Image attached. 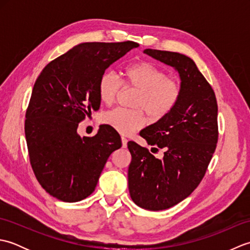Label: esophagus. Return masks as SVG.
<instances>
[{
  "mask_svg": "<svg viewBox=\"0 0 250 250\" xmlns=\"http://www.w3.org/2000/svg\"><path fill=\"white\" fill-rule=\"evenodd\" d=\"M121 143H122V147L124 148H126V146H128V140H126L125 136L121 137Z\"/></svg>",
  "mask_w": 250,
  "mask_h": 250,
  "instance_id": "34e87169",
  "label": "esophagus"
}]
</instances>
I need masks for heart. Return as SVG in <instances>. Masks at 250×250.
I'll return each instance as SVG.
<instances>
[{
    "mask_svg": "<svg viewBox=\"0 0 250 250\" xmlns=\"http://www.w3.org/2000/svg\"><path fill=\"white\" fill-rule=\"evenodd\" d=\"M122 82L114 73L104 72L98 81V95L101 102L110 105L122 89L137 90L133 101L134 109L115 108L103 115V122L121 134H131L145 124V109L152 120H160L176 107L182 87L177 81L167 77V73L150 62L131 63L122 71ZM143 109L142 110L141 108Z\"/></svg>",
    "mask_w": 250,
    "mask_h": 250,
    "instance_id": "obj_1",
    "label": "heart"
}]
</instances>
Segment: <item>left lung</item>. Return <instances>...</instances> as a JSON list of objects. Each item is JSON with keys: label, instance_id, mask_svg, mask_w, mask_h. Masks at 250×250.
Listing matches in <instances>:
<instances>
[{"label": "left lung", "instance_id": "obj_1", "mask_svg": "<svg viewBox=\"0 0 250 250\" xmlns=\"http://www.w3.org/2000/svg\"><path fill=\"white\" fill-rule=\"evenodd\" d=\"M144 52L176 68L182 79L176 107L140 133L157 146L152 149H164L163 159L135 142L128 143L132 201L142 208L162 210L185 200L203 179L218 142V105L213 88L189 57L157 49Z\"/></svg>", "mask_w": 250, "mask_h": 250}]
</instances>
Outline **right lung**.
I'll return each mask as SVG.
<instances>
[{
  "instance_id": "1",
  "label": "right lung",
  "mask_w": 250,
  "mask_h": 250,
  "mask_svg": "<svg viewBox=\"0 0 250 250\" xmlns=\"http://www.w3.org/2000/svg\"><path fill=\"white\" fill-rule=\"evenodd\" d=\"M140 45L83 43L48 63L37 77L25 111L24 132L32 169L54 198L78 202L91 194L121 139L107 125L81 137L79 122L100 108L98 81L111 63Z\"/></svg>"
}]
</instances>
